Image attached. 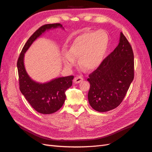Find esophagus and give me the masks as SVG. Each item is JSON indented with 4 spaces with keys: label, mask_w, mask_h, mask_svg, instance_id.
<instances>
[{
    "label": "esophagus",
    "mask_w": 152,
    "mask_h": 152,
    "mask_svg": "<svg viewBox=\"0 0 152 152\" xmlns=\"http://www.w3.org/2000/svg\"><path fill=\"white\" fill-rule=\"evenodd\" d=\"M83 80H84V79H83V77H82L77 76L76 77H75L74 80H73V82H74V83H75V84H79Z\"/></svg>",
    "instance_id": "obj_1"
}]
</instances>
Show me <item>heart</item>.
<instances>
[{
	"mask_svg": "<svg viewBox=\"0 0 152 152\" xmlns=\"http://www.w3.org/2000/svg\"><path fill=\"white\" fill-rule=\"evenodd\" d=\"M109 37L103 31H88L77 36L69 45L67 52L61 55V60L68 69L76 65L79 58L80 66L87 71L97 69L107 52Z\"/></svg>",
	"mask_w": 152,
	"mask_h": 152,
	"instance_id": "obj_1",
	"label": "heart"
}]
</instances>
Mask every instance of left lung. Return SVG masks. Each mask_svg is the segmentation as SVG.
Masks as SVG:
<instances>
[{
    "mask_svg": "<svg viewBox=\"0 0 152 152\" xmlns=\"http://www.w3.org/2000/svg\"><path fill=\"white\" fill-rule=\"evenodd\" d=\"M134 79V54L121 32L117 47L89 75L88 100L96 111L105 112L120 104Z\"/></svg>",
    "mask_w": 152,
    "mask_h": 152,
    "instance_id": "1",
    "label": "left lung"
}]
</instances>
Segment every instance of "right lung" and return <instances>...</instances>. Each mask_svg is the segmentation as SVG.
Segmentation results:
<instances>
[{
    "label": "right lung",
    "mask_w": 152,
    "mask_h": 152,
    "mask_svg": "<svg viewBox=\"0 0 152 152\" xmlns=\"http://www.w3.org/2000/svg\"><path fill=\"white\" fill-rule=\"evenodd\" d=\"M57 28L64 29L60 23L47 24L40 27L27 40L17 62L21 93L37 112L42 114H51L61 108L66 99L65 91L72 86L74 77H58L45 83L35 82L26 71L24 56L31 45L45 31Z\"/></svg>",
    "instance_id": "right-lung-1"
}]
</instances>
